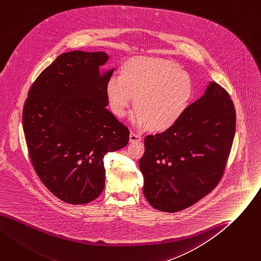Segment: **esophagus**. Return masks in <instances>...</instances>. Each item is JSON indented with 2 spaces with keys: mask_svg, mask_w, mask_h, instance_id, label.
Segmentation results:
<instances>
[{
  "mask_svg": "<svg viewBox=\"0 0 261 261\" xmlns=\"http://www.w3.org/2000/svg\"><path fill=\"white\" fill-rule=\"evenodd\" d=\"M142 136L140 134H136L134 132L130 133V143H137L142 141Z\"/></svg>",
  "mask_w": 261,
  "mask_h": 261,
  "instance_id": "34e87169",
  "label": "esophagus"
}]
</instances>
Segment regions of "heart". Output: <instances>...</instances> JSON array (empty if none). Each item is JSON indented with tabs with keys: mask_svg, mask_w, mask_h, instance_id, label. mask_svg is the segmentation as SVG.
Instances as JSON below:
<instances>
[{
	"mask_svg": "<svg viewBox=\"0 0 261 261\" xmlns=\"http://www.w3.org/2000/svg\"><path fill=\"white\" fill-rule=\"evenodd\" d=\"M105 92L110 111L123 117L133 99L132 120L152 132L176 124L193 96L190 75L174 63L137 57L125 62L119 75L108 77Z\"/></svg>",
	"mask_w": 261,
	"mask_h": 261,
	"instance_id": "b5f03b06",
	"label": "heart"
}]
</instances>
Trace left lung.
<instances>
[{
  "instance_id": "obj_1",
  "label": "left lung",
  "mask_w": 261,
  "mask_h": 261,
  "mask_svg": "<svg viewBox=\"0 0 261 261\" xmlns=\"http://www.w3.org/2000/svg\"><path fill=\"white\" fill-rule=\"evenodd\" d=\"M235 128L229 92L211 82L176 124L146 136L140 169L145 197L154 209L178 212L212 192L224 174Z\"/></svg>"
}]
</instances>
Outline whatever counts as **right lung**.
I'll list each match as a JSON object with an SVG mask.
<instances>
[{"instance_id":"1","label":"right lung","mask_w":261,"mask_h":261,"mask_svg":"<svg viewBox=\"0 0 261 261\" xmlns=\"http://www.w3.org/2000/svg\"><path fill=\"white\" fill-rule=\"evenodd\" d=\"M105 52L59 56L33 82L23 130L33 170L50 192L70 204L94 200L105 187L103 156L127 146L129 129L106 108L110 70Z\"/></svg>"}]
</instances>
